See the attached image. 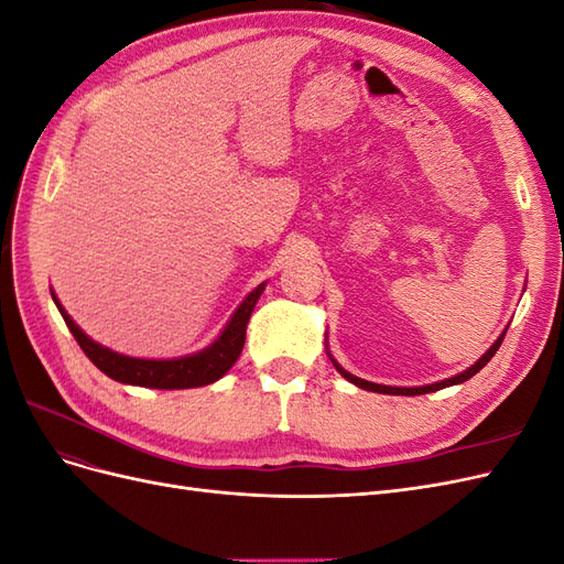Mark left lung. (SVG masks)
Wrapping results in <instances>:
<instances>
[{
  "label": "left lung",
  "mask_w": 564,
  "mask_h": 564,
  "mask_svg": "<svg viewBox=\"0 0 564 564\" xmlns=\"http://www.w3.org/2000/svg\"><path fill=\"white\" fill-rule=\"evenodd\" d=\"M503 336H506V329L501 332V336L494 340V344L489 346V350L480 357V360H477L475 365H470L468 369H464V371H458L456 377H449V379H445V381H437V383H429V386H414V388H400V386H383V383H371V381H365V379H360V377H355V373H350V371H346L344 367H340L334 357H332V352H329V348H327V355H329V360H332V365L336 367V371L340 373V377H344L346 381H350L352 386H357V388H362V390H371V392H383V395H423V392H435V390H440V388H449V386H458V383H464V381H468V379H473L477 371H480L494 355H497V350H499V346H501V340H503ZM324 346H327V340H324Z\"/></svg>",
  "instance_id": "left-lung-1"
}]
</instances>
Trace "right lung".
<instances>
[{"label": "right lung", "instance_id": "right-lung-1", "mask_svg": "<svg viewBox=\"0 0 564 564\" xmlns=\"http://www.w3.org/2000/svg\"><path fill=\"white\" fill-rule=\"evenodd\" d=\"M265 289V282L259 284L245 296V301L237 305L232 317L220 332L214 344L207 348H202L197 352L183 355V357H172V360H145V357H131L117 352L104 344H98L91 336L84 334L79 329V324L67 315V311L61 305L58 296L51 289V299H54L58 313L63 315L67 329L73 332L75 340L84 355L89 360L110 377L112 381L127 383V386H141V388H158V390H183V388H199V386H209L218 379H224L228 369L237 362L242 348H245V338H247V324L249 317L259 303L261 294Z\"/></svg>", "mask_w": 564, "mask_h": 564}]
</instances>
